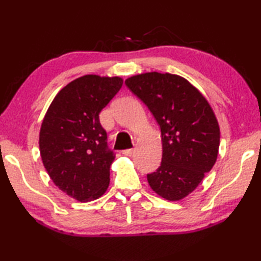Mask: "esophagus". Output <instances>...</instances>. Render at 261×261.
<instances>
[{
	"instance_id": "obj_1",
	"label": "esophagus",
	"mask_w": 261,
	"mask_h": 261,
	"mask_svg": "<svg viewBox=\"0 0 261 261\" xmlns=\"http://www.w3.org/2000/svg\"><path fill=\"white\" fill-rule=\"evenodd\" d=\"M122 153L125 154V156H132L135 153V149H125V150L122 151Z\"/></svg>"
}]
</instances>
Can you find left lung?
Returning <instances> with one entry per match:
<instances>
[{
    "label": "left lung",
    "mask_w": 261,
    "mask_h": 261,
    "mask_svg": "<svg viewBox=\"0 0 261 261\" xmlns=\"http://www.w3.org/2000/svg\"><path fill=\"white\" fill-rule=\"evenodd\" d=\"M125 85L150 110L160 126L162 164L147 175L158 195L179 201L214 166L220 146L218 121L206 99L190 82L152 71L132 76Z\"/></svg>",
    "instance_id": "obj_1"
}]
</instances>
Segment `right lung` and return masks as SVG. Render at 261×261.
<instances>
[{"label": "right lung", "instance_id": "1", "mask_svg": "<svg viewBox=\"0 0 261 261\" xmlns=\"http://www.w3.org/2000/svg\"><path fill=\"white\" fill-rule=\"evenodd\" d=\"M122 84L120 77H80L57 94L42 121L43 166L59 190L80 202L98 198L109 187L115 153L98 114Z\"/></svg>", "mask_w": 261, "mask_h": 261}]
</instances>
